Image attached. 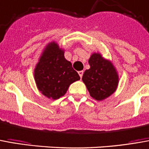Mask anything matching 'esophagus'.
I'll use <instances>...</instances> for the list:
<instances>
[{
  "mask_svg": "<svg viewBox=\"0 0 149 149\" xmlns=\"http://www.w3.org/2000/svg\"><path fill=\"white\" fill-rule=\"evenodd\" d=\"M83 73H84V72H83V71H79V72H78V74H79V76L81 77V78L82 77V76H83Z\"/></svg>",
  "mask_w": 149,
  "mask_h": 149,
  "instance_id": "obj_1",
  "label": "esophagus"
}]
</instances>
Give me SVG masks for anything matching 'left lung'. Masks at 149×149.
<instances>
[{"mask_svg":"<svg viewBox=\"0 0 149 149\" xmlns=\"http://www.w3.org/2000/svg\"><path fill=\"white\" fill-rule=\"evenodd\" d=\"M89 64L90 68L85 71L82 81L93 99L105 100L118 88V72L111 60L105 59L99 52L93 53Z\"/></svg>","mask_w":149,"mask_h":149,"instance_id":"left-lung-1","label":"left lung"}]
</instances>
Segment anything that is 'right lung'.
Returning a JSON list of instances; mask_svg holds the SVG:
<instances>
[{
  "mask_svg": "<svg viewBox=\"0 0 149 149\" xmlns=\"http://www.w3.org/2000/svg\"><path fill=\"white\" fill-rule=\"evenodd\" d=\"M34 78L39 92L53 100L64 96L69 85L81 79L71 62L65 59L64 50L55 41L42 50L35 65Z\"/></svg>",
  "mask_w": 149,
  "mask_h": 149,
  "instance_id": "obj_1",
  "label": "right lung"
}]
</instances>
